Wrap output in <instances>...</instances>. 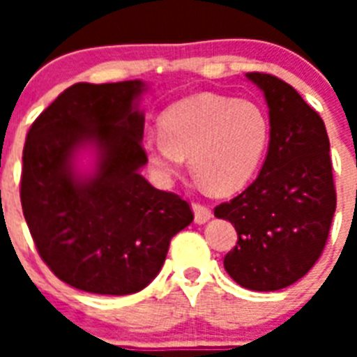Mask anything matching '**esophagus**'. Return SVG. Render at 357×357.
<instances>
[{
	"label": "esophagus",
	"instance_id": "34e87169",
	"mask_svg": "<svg viewBox=\"0 0 357 357\" xmlns=\"http://www.w3.org/2000/svg\"><path fill=\"white\" fill-rule=\"evenodd\" d=\"M192 211H195V222L196 224H206L209 218L213 217L211 209L204 204H192Z\"/></svg>",
	"mask_w": 357,
	"mask_h": 357
}]
</instances>
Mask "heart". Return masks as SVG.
<instances>
[{"label": "heart", "instance_id": "obj_1", "mask_svg": "<svg viewBox=\"0 0 357 357\" xmlns=\"http://www.w3.org/2000/svg\"><path fill=\"white\" fill-rule=\"evenodd\" d=\"M161 135L142 142L150 167L170 179L190 157L192 170L218 195L243 189L259 170L271 139V120L252 100L196 94L161 114Z\"/></svg>", "mask_w": 357, "mask_h": 357}]
</instances>
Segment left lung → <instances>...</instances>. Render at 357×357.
<instances>
[{
    "label": "left lung",
    "mask_w": 357,
    "mask_h": 357,
    "mask_svg": "<svg viewBox=\"0 0 357 357\" xmlns=\"http://www.w3.org/2000/svg\"><path fill=\"white\" fill-rule=\"evenodd\" d=\"M265 94L271 120L268 153L250 187L215 207L237 229L224 268L250 291L289 287L321 257L333 213L330 140L315 109L285 81L250 72Z\"/></svg>",
    "instance_id": "obj_1"
}]
</instances>
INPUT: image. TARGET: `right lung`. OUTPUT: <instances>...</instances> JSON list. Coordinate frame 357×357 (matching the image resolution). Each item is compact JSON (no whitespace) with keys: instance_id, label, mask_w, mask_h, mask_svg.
Returning <instances> with one entry per match:
<instances>
[{"instance_id":"1","label":"right lung","mask_w":357,"mask_h":357,"mask_svg":"<svg viewBox=\"0 0 357 357\" xmlns=\"http://www.w3.org/2000/svg\"><path fill=\"white\" fill-rule=\"evenodd\" d=\"M146 85L75 83L33 122L24 146L22 209L38 254L59 280L94 294L139 293L159 274L190 206L151 187L140 168ZM91 147L97 165L75 159Z\"/></svg>"}]
</instances>
